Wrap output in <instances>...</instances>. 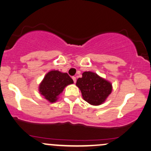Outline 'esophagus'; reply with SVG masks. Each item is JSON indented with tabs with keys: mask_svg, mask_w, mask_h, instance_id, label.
I'll list each match as a JSON object with an SVG mask.
<instances>
[{
	"mask_svg": "<svg viewBox=\"0 0 151 151\" xmlns=\"http://www.w3.org/2000/svg\"><path fill=\"white\" fill-rule=\"evenodd\" d=\"M72 79H73L74 83H76V81H77V79H76V77H72Z\"/></svg>",
	"mask_w": 151,
	"mask_h": 151,
	"instance_id": "34e87169",
	"label": "esophagus"
}]
</instances>
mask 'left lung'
<instances>
[{
	"label": "left lung",
	"mask_w": 151,
	"mask_h": 151,
	"mask_svg": "<svg viewBox=\"0 0 151 151\" xmlns=\"http://www.w3.org/2000/svg\"><path fill=\"white\" fill-rule=\"evenodd\" d=\"M76 86L81 92L83 99L92 106H99L106 101L112 90V83L96 73L88 71L82 74Z\"/></svg>",
	"instance_id": "obj_1"
}]
</instances>
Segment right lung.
Here are the masks:
<instances>
[{
    "instance_id": "add662e5",
    "label": "right lung",
    "mask_w": 151,
    "mask_h": 151,
    "mask_svg": "<svg viewBox=\"0 0 151 151\" xmlns=\"http://www.w3.org/2000/svg\"><path fill=\"white\" fill-rule=\"evenodd\" d=\"M73 83V80L68 73H63L59 70H51L45 74L39 84V91L50 103H55L64 88Z\"/></svg>"
}]
</instances>
